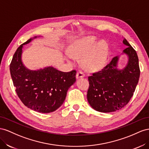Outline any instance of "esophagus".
Segmentation results:
<instances>
[{"label": "esophagus", "instance_id": "1", "mask_svg": "<svg viewBox=\"0 0 149 149\" xmlns=\"http://www.w3.org/2000/svg\"><path fill=\"white\" fill-rule=\"evenodd\" d=\"M84 77H85V74L84 73V72H82V70H79L77 72V75H76V77H77V79H79V78H82Z\"/></svg>", "mask_w": 149, "mask_h": 149}]
</instances>
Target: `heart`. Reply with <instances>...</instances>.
<instances>
[{
  "mask_svg": "<svg viewBox=\"0 0 149 149\" xmlns=\"http://www.w3.org/2000/svg\"><path fill=\"white\" fill-rule=\"evenodd\" d=\"M109 46L105 40L97 41L95 37H87L80 39L72 44L70 49L71 55L67 58L74 62L75 57L81 58L85 69L96 70L101 69L107 61L109 56Z\"/></svg>",
  "mask_w": 149,
  "mask_h": 149,
  "instance_id": "heart-1",
  "label": "heart"
}]
</instances>
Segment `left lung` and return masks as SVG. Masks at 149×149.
<instances>
[{"mask_svg":"<svg viewBox=\"0 0 149 149\" xmlns=\"http://www.w3.org/2000/svg\"><path fill=\"white\" fill-rule=\"evenodd\" d=\"M123 43L128 46L124 53L129 56L128 63L124 69H117V56L102 69L88 77L87 100L97 111L112 112L121 109L134 95L141 72L139 58L136 51L125 39Z\"/></svg>","mask_w":149,"mask_h":149,"instance_id":"left-lung-1","label":"left lung"}]
</instances>
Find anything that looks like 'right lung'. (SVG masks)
Segmentation results:
<instances>
[{"mask_svg":"<svg viewBox=\"0 0 149 149\" xmlns=\"http://www.w3.org/2000/svg\"><path fill=\"white\" fill-rule=\"evenodd\" d=\"M31 40L15 51L10 64L11 77L17 94L26 107L38 112H52L64 102L68 89L76 80V70L63 72L52 67L39 70L26 69L21 55L23 45Z\"/></svg>","mask_w":149,"mask_h":149,"instance_id":"add662e5","label":"right lung"}]
</instances>
